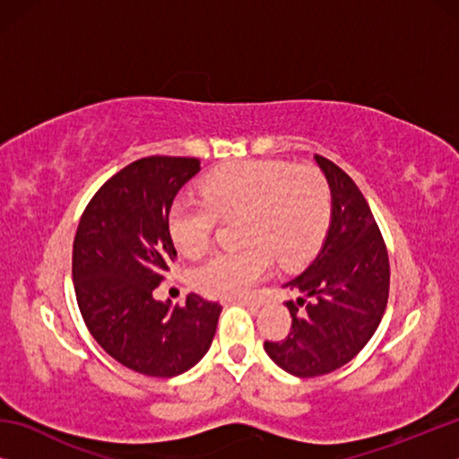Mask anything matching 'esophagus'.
Returning <instances> with one entry per match:
<instances>
[{
  "label": "esophagus",
  "instance_id": "34e87169",
  "mask_svg": "<svg viewBox=\"0 0 459 459\" xmlns=\"http://www.w3.org/2000/svg\"><path fill=\"white\" fill-rule=\"evenodd\" d=\"M238 301H240V304H243V306H247V307H259V306H261V301L255 299V298H240Z\"/></svg>",
  "mask_w": 459,
  "mask_h": 459
}]
</instances>
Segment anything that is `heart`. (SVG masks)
Returning <instances> with one entry per match:
<instances>
[{
	"mask_svg": "<svg viewBox=\"0 0 459 459\" xmlns=\"http://www.w3.org/2000/svg\"><path fill=\"white\" fill-rule=\"evenodd\" d=\"M202 198H178L168 230L178 251L200 257L219 219L240 222V251L214 253L192 271V283L212 298L247 293L269 273L273 257L295 267L312 257L330 222V188L316 168L245 160L222 166L202 182Z\"/></svg>",
	"mask_w": 459,
	"mask_h": 459,
	"instance_id": "1",
	"label": "heart"
}]
</instances>
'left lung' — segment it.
<instances>
[{
	"label": "left lung",
	"mask_w": 459,
	"mask_h": 459,
	"mask_svg": "<svg viewBox=\"0 0 459 459\" xmlns=\"http://www.w3.org/2000/svg\"><path fill=\"white\" fill-rule=\"evenodd\" d=\"M332 192L328 235L304 273L285 287L291 330L281 342L265 340V352L293 377L338 370L377 332L388 301L391 267L385 238L359 186L333 161L316 155Z\"/></svg>",
	"instance_id": "1"
}]
</instances>
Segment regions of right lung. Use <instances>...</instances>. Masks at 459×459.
<instances>
[{
	"mask_svg": "<svg viewBox=\"0 0 459 459\" xmlns=\"http://www.w3.org/2000/svg\"><path fill=\"white\" fill-rule=\"evenodd\" d=\"M200 160L150 155L100 186L73 245L76 301L100 348L135 372L169 378L192 368L212 344L221 304L190 293L186 306L155 301L176 261L168 214Z\"/></svg>",
	"mask_w": 459,
	"mask_h": 459,
	"instance_id": "1",
	"label": "right lung"
}]
</instances>
